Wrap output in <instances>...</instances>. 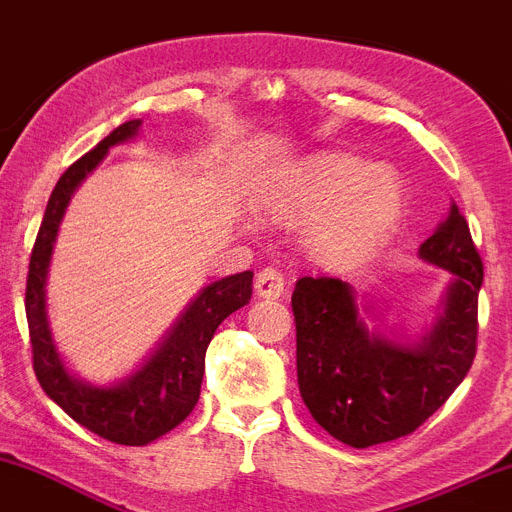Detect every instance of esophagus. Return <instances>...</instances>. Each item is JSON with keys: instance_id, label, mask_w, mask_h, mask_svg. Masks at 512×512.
I'll list each match as a JSON object with an SVG mask.
<instances>
[{"instance_id": "34e87169", "label": "esophagus", "mask_w": 512, "mask_h": 512, "mask_svg": "<svg viewBox=\"0 0 512 512\" xmlns=\"http://www.w3.org/2000/svg\"><path fill=\"white\" fill-rule=\"evenodd\" d=\"M255 291L260 298H279L286 291L284 274L276 267H264L260 274L255 276Z\"/></svg>"}]
</instances>
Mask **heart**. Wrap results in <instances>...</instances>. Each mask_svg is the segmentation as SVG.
<instances>
[{
	"instance_id": "obj_1",
	"label": "heart",
	"mask_w": 512,
	"mask_h": 512,
	"mask_svg": "<svg viewBox=\"0 0 512 512\" xmlns=\"http://www.w3.org/2000/svg\"><path fill=\"white\" fill-rule=\"evenodd\" d=\"M272 207L286 223L315 219L310 223L315 250L344 257L373 248L397 226L404 187L395 170L334 158L301 170Z\"/></svg>"
}]
</instances>
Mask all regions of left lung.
<instances>
[{
    "label": "left lung",
    "mask_w": 512,
    "mask_h": 512,
    "mask_svg": "<svg viewBox=\"0 0 512 512\" xmlns=\"http://www.w3.org/2000/svg\"><path fill=\"white\" fill-rule=\"evenodd\" d=\"M419 255L455 281L433 332L414 346L368 332L346 281H296L291 308L301 397L317 424L351 448L414 433L448 402L477 356L484 264L455 202Z\"/></svg>",
    "instance_id": "8db88e82"
}]
</instances>
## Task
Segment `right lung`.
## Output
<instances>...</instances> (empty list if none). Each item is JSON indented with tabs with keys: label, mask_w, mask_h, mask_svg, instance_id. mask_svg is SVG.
Listing matches in <instances>:
<instances>
[{
	"label": "right lung",
	"mask_w": 512,
	"mask_h": 512,
	"mask_svg": "<svg viewBox=\"0 0 512 512\" xmlns=\"http://www.w3.org/2000/svg\"><path fill=\"white\" fill-rule=\"evenodd\" d=\"M139 127L142 120L125 122L113 129L96 149L64 170L40 223L26 279V320L35 378L45 395L60 404L76 424L117 445H146L173 431L190 416L202 390L204 356L216 327L228 315L243 308L252 296V272H240L209 284L185 310L156 354L125 383L91 387L67 373L52 342L48 315H45V274H48L52 243L79 182L101 163L110 146L132 139Z\"/></svg>",
	"instance_id": "right-lung-1"
}]
</instances>
